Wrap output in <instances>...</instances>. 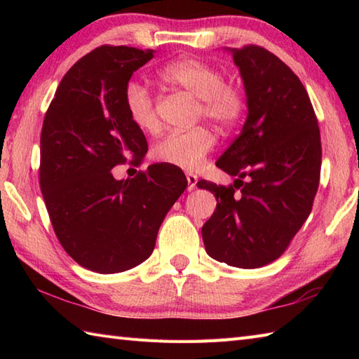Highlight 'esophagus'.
I'll list each match as a JSON object with an SVG mask.
<instances>
[{
	"label": "esophagus",
	"instance_id": "34e87169",
	"mask_svg": "<svg viewBox=\"0 0 359 359\" xmlns=\"http://www.w3.org/2000/svg\"><path fill=\"white\" fill-rule=\"evenodd\" d=\"M187 180H188V191H191V189L196 188L197 175L193 174V172H188V174H187Z\"/></svg>",
	"mask_w": 359,
	"mask_h": 359
}]
</instances>
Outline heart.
<instances>
[{
  "mask_svg": "<svg viewBox=\"0 0 359 359\" xmlns=\"http://www.w3.org/2000/svg\"><path fill=\"white\" fill-rule=\"evenodd\" d=\"M165 85L187 90L197 98V117H205L219 128H231L238 123L245 111L243 90L225 83L224 72L216 66L197 58H182L166 65L158 72ZM125 108L129 120L144 133H154L158 117L149 90L140 83H129L125 89ZM215 147V135L210 129L197 126L189 131H171L160 140L152 156L158 162L196 170Z\"/></svg>",
  "mask_w": 359,
  "mask_h": 359,
  "instance_id": "b5f03b06",
  "label": "heart"
}]
</instances>
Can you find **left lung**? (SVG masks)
I'll use <instances>...</instances> for the list:
<instances>
[{
    "label": "left lung",
    "instance_id": "obj_1",
    "mask_svg": "<svg viewBox=\"0 0 359 359\" xmlns=\"http://www.w3.org/2000/svg\"><path fill=\"white\" fill-rule=\"evenodd\" d=\"M228 50L243 80L248 114L216 162L236 175L234 184L197 182L217 201L202 238L216 261L259 269L284 253L310 215L321 175V134L306 88L284 62L255 44Z\"/></svg>",
    "mask_w": 359,
    "mask_h": 359
}]
</instances>
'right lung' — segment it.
I'll use <instances>...</instances> for the list:
<instances>
[{"instance_id":"obj_1","label":"right lung","mask_w":359,"mask_h":359,"mask_svg":"<svg viewBox=\"0 0 359 359\" xmlns=\"http://www.w3.org/2000/svg\"><path fill=\"white\" fill-rule=\"evenodd\" d=\"M154 50L100 46L80 58L46 112L40 139V188L57 238L75 262L120 273L152 255L166 212L185 191V174L149 165L117 180L112 168L140 166L148 151L128 117L125 89Z\"/></svg>"}]
</instances>
